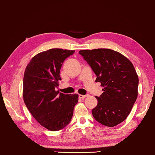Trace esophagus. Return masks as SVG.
<instances>
[{"mask_svg":"<svg viewBox=\"0 0 155 155\" xmlns=\"http://www.w3.org/2000/svg\"><path fill=\"white\" fill-rule=\"evenodd\" d=\"M79 98H81V99H84V98L86 97V95H81V94H79Z\"/></svg>","mask_w":155,"mask_h":155,"instance_id":"34e87169","label":"esophagus"}]
</instances>
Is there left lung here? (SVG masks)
I'll return each mask as SVG.
<instances>
[{
    "instance_id": "obj_1",
    "label": "left lung",
    "mask_w": 155,
    "mask_h": 155,
    "mask_svg": "<svg viewBox=\"0 0 155 155\" xmlns=\"http://www.w3.org/2000/svg\"><path fill=\"white\" fill-rule=\"evenodd\" d=\"M104 87L96 96L98 104L92 110L98 123L113 127L123 122L138 97V77L132 63L119 52L98 48L79 51Z\"/></svg>"
}]
</instances>
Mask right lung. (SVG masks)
<instances>
[{"label":"right lung","instance_id":"1","mask_svg":"<svg viewBox=\"0 0 155 155\" xmlns=\"http://www.w3.org/2000/svg\"><path fill=\"white\" fill-rule=\"evenodd\" d=\"M75 51L52 48L36 54L26 67L23 77V101L34 119L51 131L66 127L71 120L78 95L56 91L61 80L60 70Z\"/></svg>","mask_w":155,"mask_h":155}]
</instances>
